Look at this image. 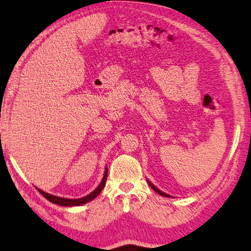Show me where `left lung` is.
Segmentation results:
<instances>
[{
	"label": "left lung",
	"mask_w": 251,
	"mask_h": 251,
	"mask_svg": "<svg viewBox=\"0 0 251 251\" xmlns=\"http://www.w3.org/2000/svg\"><path fill=\"white\" fill-rule=\"evenodd\" d=\"M149 184H150V186H151V188H152L154 191H155V192H157L158 194H160V196H163V197H168V198H170L171 196H169V194H166V193H164V192H162V191L161 190H158L157 188H155V186L152 184V183H151V182H149Z\"/></svg>",
	"instance_id": "left-lung-1"
}]
</instances>
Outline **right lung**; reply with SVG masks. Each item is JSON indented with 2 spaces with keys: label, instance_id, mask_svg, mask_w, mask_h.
<instances>
[{
  "label": "right lung",
  "instance_id": "add662e5",
  "mask_svg": "<svg viewBox=\"0 0 251 251\" xmlns=\"http://www.w3.org/2000/svg\"><path fill=\"white\" fill-rule=\"evenodd\" d=\"M107 176H108V170L106 169L105 171V174H104V177H102V181L100 182V184L98 185V188L96 190H94V192H91L88 196L80 198V199H66V198H59V197H55L52 196V194H49V193H46L45 191L42 190H39V192L42 194L43 197H45L47 200H49L50 202H52L54 204H58V205H62V206H75V205H81V204H85L87 202H89L91 200H94L95 198H96L99 193L101 192V190L104 189V186L106 184V180H107Z\"/></svg>",
  "mask_w": 251,
  "mask_h": 251
}]
</instances>
